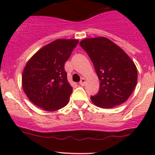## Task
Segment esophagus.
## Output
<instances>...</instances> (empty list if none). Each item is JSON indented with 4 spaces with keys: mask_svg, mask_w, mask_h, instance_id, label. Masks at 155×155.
<instances>
[{
    "mask_svg": "<svg viewBox=\"0 0 155 155\" xmlns=\"http://www.w3.org/2000/svg\"><path fill=\"white\" fill-rule=\"evenodd\" d=\"M79 85H80L81 86H84V85H85V79H84V78L81 79L80 82H79Z\"/></svg>",
    "mask_w": 155,
    "mask_h": 155,
    "instance_id": "34e87169",
    "label": "esophagus"
}]
</instances>
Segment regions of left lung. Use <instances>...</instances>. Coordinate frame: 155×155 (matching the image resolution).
Listing matches in <instances>:
<instances>
[{
    "label": "left lung",
    "instance_id": "1",
    "mask_svg": "<svg viewBox=\"0 0 155 155\" xmlns=\"http://www.w3.org/2000/svg\"><path fill=\"white\" fill-rule=\"evenodd\" d=\"M90 57L100 81L97 94L91 97L97 107L109 109L124 103L137 83V69L121 47L106 37L80 42Z\"/></svg>",
    "mask_w": 155,
    "mask_h": 155
}]
</instances>
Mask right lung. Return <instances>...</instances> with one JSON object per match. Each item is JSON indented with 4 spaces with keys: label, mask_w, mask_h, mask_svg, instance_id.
Returning <instances> with one entry per match:
<instances>
[{
    "label": "right lung",
    "mask_w": 155,
    "mask_h": 155,
    "mask_svg": "<svg viewBox=\"0 0 155 155\" xmlns=\"http://www.w3.org/2000/svg\"><path fill=\"white\" fill-rule=\"evenodd\" d=\"M78 40L58 39L37 51L27 62L21 83L28 99L46 111H56L68 104L73 87L68 81L65 62Z\"/></svg>",
    "instance_id": "obj_1"
}]
</instances>
